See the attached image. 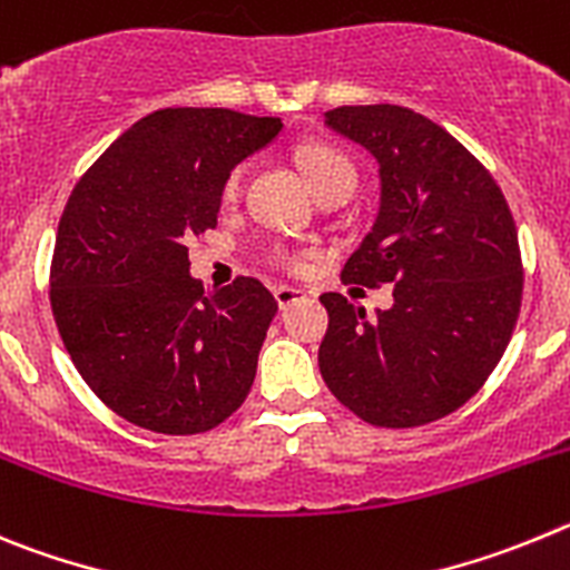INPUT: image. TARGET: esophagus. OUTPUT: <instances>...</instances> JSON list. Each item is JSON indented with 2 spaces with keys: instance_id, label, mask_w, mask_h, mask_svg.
<instances>
[{
  "instance_id": "34e87169",
  "label": "esophagus",
  "mask_w": 570,
  "mask_h": 570,
  "mask_svg": "<svg viewBox=\"0 0 570 570\" xmlns=\"http://www.w3.org/2000/svg\"><path fill=\"white\" fill-rule=\"evenodd\" d=\"M275 301H278L281 309H289L292 304H297V301H306V292L304 289H297V286H275Z\"/></svg>"
}]
</instances>
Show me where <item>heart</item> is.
Here are the masks:
<instances>
[{
    "mask_svg": "<svg viewBox=\"0 0 570 570\" xmlns=\"http://www.w3.org/2000/svg\"><path fill=\"white\" fill-rule=\"evenodd\" d=\"M301 164H304L306 178H309V184L315 187V193L337 181H357L355 164L348 161L346 153H341L332 145H321V141L304 145L301 147ZM240 189H244V167H235L227 176V181H224V198H227V202H235V198L240 196ZM275 258L284 261V264H292L289 255L284 253H278Z\"/></svg>",
    "mask_w": 570,
    "mask_h": 570,
    "instance_id": "1",
    "label": "heart"
}]
</instances>
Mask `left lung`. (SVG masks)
Listing matches in <instances>:
<instances>
[{
	"mask_svg": "<svg viewBox=\"0 0 570 570\" xmlns=\"http://www.w3.org/2000/svg\"><path fill=\"white\" fill-rule=\"evenodd\" d=\"M326 127L377 158L381 209L341 278L394 284L392 309L321 295L317 366L348 412L412 429L460 409L509 346L522 301L517 227L491 173L432 119L397 105L335 107Z\"/></svg>",
	"mask_w": 570,
	"mask_h": 570,
	"instance_id": "left-lung-1",
	"label": "left lung"
}]
</instances>
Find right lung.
<instances>
[{
  "instance_id": "1",
  "label": "right lung",
  "mask_w": 570,
  "mask_h": 570,
  "mask_svg": "<svg viewBox=\"0 0 570 570\" xmlns=\"http://www.w3.org/2000/svg\"><path fill=\"white\" fill-rule=\"evenodd\" d=\"M227 107H167L121 132L61 213L50 306L107 409L158 434H202L247 400L278 301L258 278L207 295L187 244L215 229L224 181L281 132Z\"/></svg>"
}]
</instances>
